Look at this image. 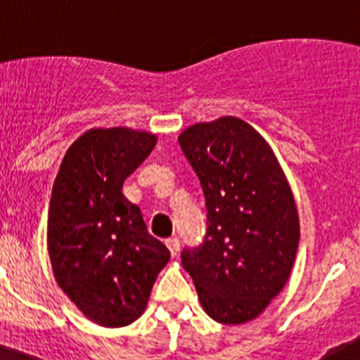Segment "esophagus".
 I'll use <instances>...</instances> for the list:
<instances>
[{
  "label": "esophagus",
  "instance_id": "esophagus-1",
  "mask_svg": "<svg viewBox=\"0 0 360 360\" xmlns=\"http://www.w3.org/2000/svg\"><path fill=\"white\" fill-rule=\"evenodd\" d=\"M165 244H167V248H169L170 254H172V256H177V254H179V249H181L179 238H177V237H170V238H167Z\"/></svg>",
  "mask_w": 360,
  "mask_h": 360
}]
</instances>
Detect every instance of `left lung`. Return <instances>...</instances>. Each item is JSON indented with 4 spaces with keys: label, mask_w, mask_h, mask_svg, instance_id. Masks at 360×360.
<instances>
[{
    "label": "left lung",
    "mask_w": 360,
    "mask_h": 360,
    "mask_svg": "<svg viewBox=\"0 0 360 360\" xmlns=\"http://www.w3.org/2000/svg\"><path fill=\"white\" fill-rule=\"evenodd\" d=\"M200 179L207 231L181 261L203 310L221 324L256 319L291 275L300 219L274 151L244 120L195 123L179 136Z\"/></svg>",
    "instance_id": "obj_1"
}]
</instances>
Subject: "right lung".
Masks as SVG:
<instances>
[{"instance_id":"add662e5","label":"right lung","mask_w":360,"mask_h":360,"mask_svg":"<svg viewBox=\"0 0 360 360\" xmlns=\"http://www.w3.org/2000/svg\"><path fill=\"white\" fill-rule=\"evenodd\" d=\"M155 144V134L127 127L86 130L69 146L52 188L46 242L53 275L83 315L104 328L141 317L170 259L122 193Z\"/></svg>"}]
</instances>
